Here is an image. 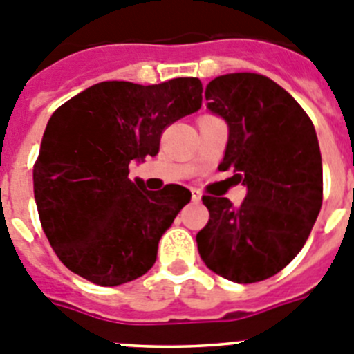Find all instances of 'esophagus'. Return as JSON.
Listing matches in <instances>:
<instances>
[{"label":"esophagus","instance_id":"obj_1","mask_svg":"<svg viewBox=\"0 0 354 354\" xmlns=\"http://www.w3.org/2000/svg\"><path fill=\"white\" fill-rule=\"evenodd\" d=\"M192 200L193 202H200L202 200V193L198 189H192Z\"/></svg>","mask_w":354,"mask_h":354}]
</instances>
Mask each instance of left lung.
<instances>
[{
	"mask_svg": "<svg viewBox=\"0 0 354 354\" xmlns=\"http://www.w3.org/2000/svg\"><path fill=\"white\" fill-rule=\"evenodd\" d=\"M207 109L228 127L220 170L246 187L241 205L204 196L209 223L196 234L202 261L236 283L261 282L299 253L323 204V161L310 118L289 92L255 72L218 76Z\"/></svg>",
	"mask_w": 354,
	"mask_h": 354,
	"instance_id": "obj_1",
	"label": "left lung"
}]
</instances>
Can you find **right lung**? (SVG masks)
I'll list each match as a JSON object with an SVG mask.
<instances>
[{
  "label": "right lung",
  "instance_id": "right-lung-1",
  "mask_svg": "<svg viewBox=\"0 0 354 354\" xmlns=\"http://www.w3.org/2000/svg\"><path fill=\"white\" fill-rule=\"evenodd\" d=\"M202 83L102 81L49 118L33 168L40 223L72 273L102 287L136 280L154 266L159 239L192 200L179 184L147 192L129 165L159 152L162 129L198 111Z\"/></svg>",
  "mask_w": 354,
  "mask_h": 354
}]
</instances>
